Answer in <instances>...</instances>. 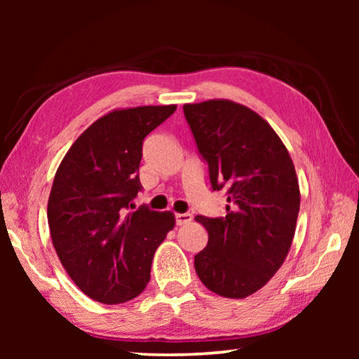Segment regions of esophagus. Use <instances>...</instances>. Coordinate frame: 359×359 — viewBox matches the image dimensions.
Here are the masks:
<instances>
[{"instance_id":"obj_1","label":"esophagus","mask_w":359,"mask_h":359,"mask_svg":"<svg viewBox=\"0 0 359 359\" xmlns=\"http://www.w3.org/2000/svg\"><path fill=\"white\" fill-rule=\"evenodd\" d=\"M193 220L191 214H175V223L182 226V224H187Z\"/></svg>"}]
</instances>
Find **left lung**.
<instances>
[{
	"label": "left lung",
	"mask_w": 359,
	"mask_h": 359,
	"mask_svg": "<svg viewBox=\"0 0 359 359\" xmlns=\"http://www.w3.org/2000/svg\"><path fill=\"white\" fill-rule=\"evenodd\" d=\"M214 190L226 194L228 214L198 215L209 241L194 269L218 296L244 299L280 269L294 238L301 193L293 160L272 126L229 100L184 106Z\"/></svg>",
	"instance_id": "8db88e82"
}]
</instances>
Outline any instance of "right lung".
Returning <instances> with one entry per match:
<instances>
[{"instance_id": "right-lung-1", "label": "right lung", "mask_w": 359, "mask_h": 359, "mask_svg": "<svg viewBox=\"0 0 359 359\" xmlns=\"http://www.w3.org/2000/svg\"><path fill=\"white\" fill-rule=\"evenodd\" d=\"M177 106L114 109L85 130L60 163L47 203L55 252L79 290L102 304L142 293L171 210H128L141 190L144 137Z\"/></svg>"}]
</instances>
